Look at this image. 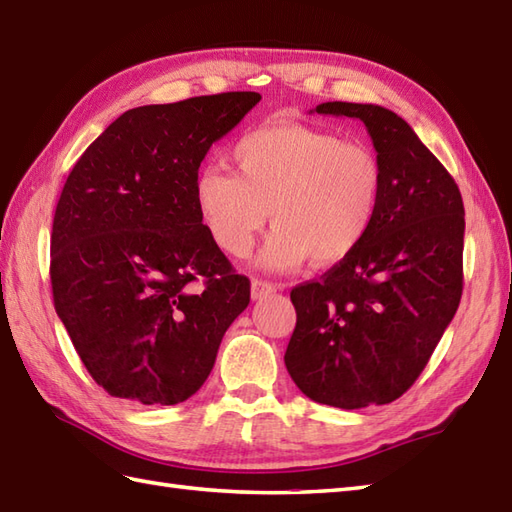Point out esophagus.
<instances>
[{
	"instance_id": "esophagus-1",
	"label": "esophagus",
	"mask_w": 512,
	"mask_h": 512,
	"mask_svg": "<svg viewBox=\"0 0 512 512\" xmlns=\"http://www.w3.org/2000/svg\"><path fill=\"white\" fill-rule=\"evenodd\" d=\"M281 288V285H275L270 281H261V279H253L251 283V296L257 301V299H264V296L277 292Z\"/></svg>"
}]
</instances>
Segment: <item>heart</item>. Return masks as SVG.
<instances>
[{"instance_id":"obj_1","label":"heart","mask_w":512,"mask_h":512,"mask_svg":"<svg viewBox=\"0 0 512 512\" xmlns=\"http://www.w3.org/2000/svg\"><path fill=\"white\" fill-rule=\"evenodd\" d=\"M229 157L235 174L205 168L194 178L200 224L222 253L248 255L268 211L277 227L259 264L270 270L342 264L371 233L384 172L368 146L277 122L248 130Z\"/></svg>"}]
</instances>
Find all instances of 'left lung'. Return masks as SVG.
<instances>
[{
	"instance_id": "left-lung-1",
	"label": "left lung",
	"mask_w": 512,
	"mask_h": 512,
	"mask_svg": "<svg viewBox=\"0 0 512 512\" xmlns=\"http://www.w3.org/2000/svg\"><path fill=\"white\" fill-rule=\"evenodd\" d=\"M316 113L364 122L384 189L358 251L290 292L296 327L283 360L312 401L382 406L417 382L458 310L465 207L454 178L397 113L355 102H323Z\"/></svg>"
}]
</instances>
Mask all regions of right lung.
I'll use <instances>...</instances> for the list:
<instances>
[{"label": "right lung", "mask_w": 512, "mask_h": 512, "mask_svg": "<svg viewBox=\"0 0 512 512\" xmlns=\"http://www.w3.org/2000/svg\"><path fill=\"white\" fill-rule=\"evenodd\" d=\"M255 91L130 109L82 152L52 224V294L111 397L174 406L205 384L251 281L202 229L194 178Z\"/></svg>", "instance_id": "obj_1"}]
</instances>
